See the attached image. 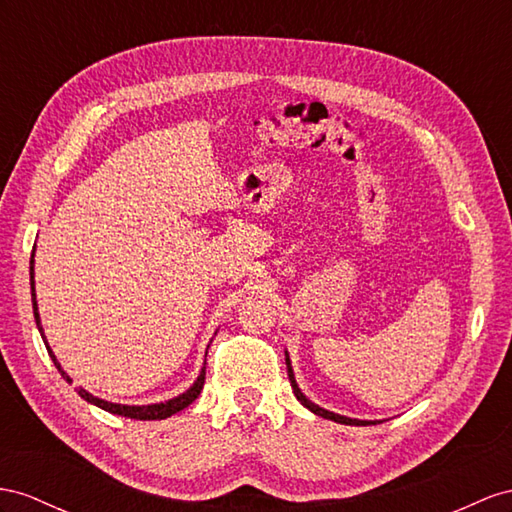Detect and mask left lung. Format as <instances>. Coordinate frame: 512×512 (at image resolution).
I'll list each match as a JSON object with an SVG mask.
<instances>
[{"label": "left lung", "mask_w": 512, "mask_h": 512, "mask_svg": "<svg viewBox=\"0 0 512 512\" xmlns=\"http://www.w3.org/2000/svg\"><path fill=\"white\" fill-rule=\"evenodd\" d=\"M285 363H287V376H290V383H292V389H294V396L298 398V402L303 404V406H307V409L311 411V413H316V415H320V417H324V419H333V422H337V424H346V426H365V424H381V422H368V419H352V417H346V415H337V413H333V411H326V409H322V406H318V404H313L303 391H300V387H298V383H296V378H294V370H292V363H290V357H287V352H285Z\"/></svg>", "instance_id": "left-lung-1"}]
</instances>
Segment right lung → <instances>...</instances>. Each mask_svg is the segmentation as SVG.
I'll use <instances>...</instances> for the list:
<instances>
[{"label": "right lung", "instance_id": "add662e5", "mask_svg": "<svg viewBox=\"0 0 512 512\" xmlns=\"http://www.w3.org/2000/svg\"><path fill=\"white\" fill-rule=\"evenodd\" d=\"M30 285H32L34 320H36L38 331H41V337H43V342H45V346H47V352H49L51 361H54V365L58 368V372L62 374V378H67V383H71L69 374L60 368V363H58L56 355H54V352H51V348H49V344H47L45 333H43V326H41V316H38V305H36V294H34V255H32V261H30ZM203 383H205V368L201 370V374H199V378H196V381H194V385H192L188 391H183L181 396H177V398H173V400H166V402L142 404V406H129V404H116V402L101 400V398L93 396V393H88V391L82 389V387H77V393H80V396H82L86 402L95 404V406H99V409L108 411V413H114V415H123V417H129V419H166V417H170V415H175V413L183 411V409H186V406H190L196 398H199V393H201V389H203Z\"/></svg>", "mask_w": 512, "mask_h": 512}]
</instances>
